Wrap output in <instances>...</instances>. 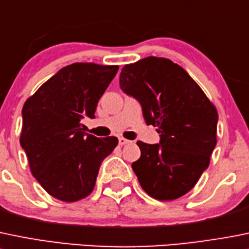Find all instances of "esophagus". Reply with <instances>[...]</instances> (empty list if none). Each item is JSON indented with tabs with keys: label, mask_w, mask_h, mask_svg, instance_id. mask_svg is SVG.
Wrapping results in <instances>:
<instances>
[{
	"label": "esophagus",
	"mask_w": 249,
	"mask_h": 249,
	"mask_svg": "<svg viewBox=\"0 0 249 249\" xmlns=\"http://www.w3.org/2000/svg\"><path fill=\"white\" fill-rule=\"evenodd\" d=\"M129 140L124 139V137H119V144H122V146H124V144H127L129 143Z\"/></svg>",
	"instance_id": "1"
}]
</instances>
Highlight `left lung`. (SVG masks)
<instances>
[{
    "label": "left lung",
    "instance_id": "1",
    "mask_svg": "<svg viewBox=\"0 0 249 249\" xmlns=\"http://www.w3.org/2000/svg\"><path fill=\"white\" fill-rule=\"evenodd\" d=\"M120 89L141 105L159 143L137 141L131 164L142 189L159 201L190 191L208 168L216 144L218 112L187 71L166 58L147 57L122 69Z\"/></svg>",
    "mask_w": 249,
    "mask_h": 249
}]
</instances>
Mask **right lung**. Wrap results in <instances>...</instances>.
<instances>
[{"label":"right lung","mask_w":249,"mask_h":249,"mask_svg":"<svg viewBox=\"0 0 249 249\" xmlns=\"http://www.w3.org/2000/svg\"><path fill=\"white\" fill-rule=\"evenodd\" d=\"M118 66L74 63L60 69L24 103L20 146L34 178L54 198L75 202L92 192L101 163L118 139L83 131Z\"/></svg>","instance_id":"add662e5"}]
</instances>
